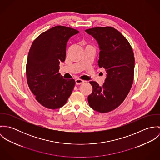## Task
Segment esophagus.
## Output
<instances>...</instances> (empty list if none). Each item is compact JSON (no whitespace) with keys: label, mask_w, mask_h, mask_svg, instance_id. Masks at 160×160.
Here are the masks:
<instances>
[{"label":"esophagus","mask_w":160,"mask_h":160,"mask_svg":"<svg viewBox=\"0 0 160 160\" xmlns=\"http://www.w3.org/2000/svg\"><path fill=\"white\" fill-rule=\"evenodd\" d=\"M84 82V81L81 79H76V85H79V84H81L82 83Z\"/></svg>","instance_id":"1"}]
</instances>
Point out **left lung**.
<instances>
[{
    "label": "left lung",
    "mask_w": 160,
    "mask_h": 160,
    "mask_svg": "<svg viewBox=\"0 0 160 160\" xmlns=\"http://www.w3.org/2000/svg\"><path fill=\"white\" fill-rule=\"evenodd\" d=\"M97 41L100 68L107 74L102 86L89 83L93 90L88 96L89 106L100 113H108L118 107L130 91L134 80L135 59L126 38L113 27H95L86 30Z\"/></svg>",
    "instance_id": "8db88e82"
}]
</instances>
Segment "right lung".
<instances>
[{"label":"right lung","mask_w":160,"mask_h":160,"mask_svg":"<svg viewBox=\"0 0 160 160\" xmlns=\"http://www.w3.org/2000/svg\"><path fill=\"white\" fill-rule=\"evenodd\" d=\"M79 31L57 26L41 34L32 42L26 63L28 86L36 100L44 107L57 109L67 102L75 86L73 79H65L59 65L65 60L69 39Z\"/></svg>","instance_id":"right-lung-1"}]
</instances>
